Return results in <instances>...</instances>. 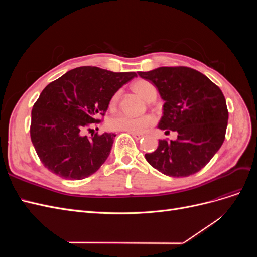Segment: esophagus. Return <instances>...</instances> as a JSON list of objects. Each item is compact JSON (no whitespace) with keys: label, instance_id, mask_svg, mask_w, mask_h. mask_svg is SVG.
I'll use <instances>...</instances> for the list:
<instances>
[{"label":"esophagus","instance_id":"obj_1","mask_svg":"<svg viewBox=\"0 0 257 257\" xmlns=\"http://www.w3.org/2000/svg\"><path fill=\"white\" fill-rule=\"evenodd\" d=\"M132 136H133L135 139H141V138H143L144 137V134H141V133H130Z\"/></svg>","mask_w":257,"mask_h":257}]
</instances>
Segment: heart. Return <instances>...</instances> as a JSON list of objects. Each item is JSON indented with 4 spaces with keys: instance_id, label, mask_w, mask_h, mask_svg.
Returning <instances> with one entry per match:
<instances>
[{
    "instance_id": "1",
    "label": "heart",
    "mask_w": 257,
    "mask_h": 257,
    "mask_svg": "<svg viewBox=\"0 0 257 257\" xmlns=\"http://www.w3.org/2000/svg\"><path fill=\"white\" fill-rule=\"evenodd\" d=\"M133 89L139 95L144 97L147 102H152L158 95L157 87L150 81L144 79L137 80L133 83ZM120 92H115L110 98V107L114 108L119 102ZM155 123V118L151 114H145L142 116H131L124 113L113 115L108 122V126L113 131L127 132V133H144Z\"/></svg>"
}]
</instances>
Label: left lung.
<instances>
[{"label": "left lung", "instance_id": "obj_1", "mask_svg": "<svg viewBox=\"0 0 257 257\" xmlns=\"http://www.w3.org/2000/svg\"><path fill=\"white\" fill-rule=\"evenodd\" d=\"M138 75L151 81L165 100L158 127L178 133L176 141L160 139L146 160L166 176L196 174L219 151L226 134L228 110L221 89L186 66H163Z\"/></svg>", "mask_w": 257, "mask_h": 257}]
</instances>
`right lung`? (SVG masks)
I'll list each match as a JSON object with an SVG mask.
<instances>
[{
  "instance_id": "add662e5",
  "label": "right lung",
  "mask_w": 257,
  "mask_h": 257,
  "mask_svg": "<svg viewBox=\"0 0 257 257\" xmlns=\"http://www.w3.org/2000/svg\"><path fill=\"white\" fill-rule=\"evenodd\" d=\"M136 73H113L96 66L68 71L50 82L31 112L30 135L49 172L67 180H81L97 172L110 153L112 133L83 136L99 123L110 98Z\"/></svg>"
}]
</instances>
